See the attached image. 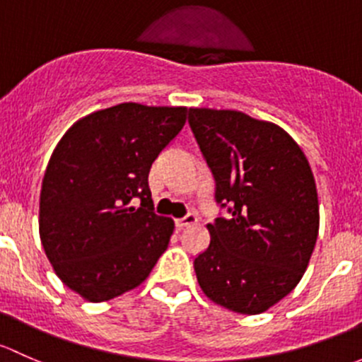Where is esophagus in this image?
<instances>
[{"label": "esophagus", "instance_id": "obj_1", "mask_svg": "<svg viewBox=\"0 0 362 362\" xmlns=\"http://www.w3.org/2000/svg\"><path fill=\"white\" fill-rule=\"evenodd\" d=\"M193 223H197V216L195 214H186L185 218H180L176 219V228H185V226L188 225H193Z\"/></svg>", "mask_w": 362, "mask_h": 362}]
</instances>
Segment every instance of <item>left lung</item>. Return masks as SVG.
Masks as SVG:
<instances>
[{
	"instance_id": "1",
	"label": "left lung",
	"mask_w": 362,
	"mask_h": 362,
	"mask_svg": "<svg viewBox=\"0 0 362 362\" xmlns=\"http://www.w3.org/2000/svg\"><path fill=\"white\" fill-rule=\"evenodd\" d=\"M188 122L230 216L209 223L211 244L193 262L209 300L256 315L303 277L319 233L308 160L282 127L242 111L189 107Z\"/></svg>"
}]
</instances>
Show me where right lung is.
Instances as JSON below:
<instances>
[{"label":"right lung","instance_id":"1","mask_svg":"<svg viewBox=\"0 0 362 362\" xmlns=\"http://www.w3.org/2000/svg\"><path fill=\"white\" fill-rule=\"evenodd\" d=\"M186 111L137 103L94 111L71 127L48 160L40 238L57 277L87 301L143 284L169 245L174 221L153 212L148 174L180 134Z\"/></svg>","mask_w":362,"mask_h":362}]
</instances>
